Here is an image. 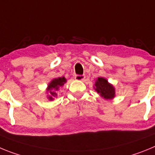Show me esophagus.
<instances>
[{
    "label": "esophagus",
    "instance_id": "esophagus-1",
    "mask_svg": "<svg viewBox=\"0 0 155 155\" xmlns=\"http://www.w3.org/2000/svg\"><path fill=\"white\" fill-rule=\"evenodd\" d=\"M74 78L78 81H84L85 79V75L82 74V75H79V74H77L75 75Z\"/></svg>",
    "mask_w": 155,
    "mask_h": 155
}]
</instances>
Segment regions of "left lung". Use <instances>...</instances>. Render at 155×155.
I'll list each match as a JSON object with an SVG mask.
<instances>
[{"mask_svg": "<svg viewBox=\"0 0 155 155\" xmlns=\"http://www.w3.org/2000/svg\"><path fill=\"white\" fill-rule=\"evenodd\" d=\"M95 91L105 99H111L115 96V89L112 84L103 78H98L95 82Z\"/></svg>", "mask_w": 155, "mask_h": 155, "instance_id": "1", "label": "left lung"}]
</instances>
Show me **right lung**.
Here are the masks:
<instances>
[{
    "mask_svg": "<svg viewBox=\"0 0 155 155\" xmlns=\"http://www.w3.org/2000/svg\"><path fill=\"white\" fill-rule=\"evenodd\" d=\"M66 82V79L64 77L63 78H58L53 79L51 82L50 83L49 86H48L47 91H50V93L51 94L52 96L49 97L50 100L53 99V97H56L57 95V92L55 91H57L58 88L61 86L64 85V83Z\"/></svg>",
    "mask_w": 155,
    "mask_h": 155,
    "instance_id": "add662e5",
    "label": "right lung"
}]
</instances>
